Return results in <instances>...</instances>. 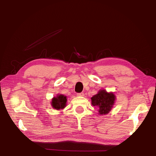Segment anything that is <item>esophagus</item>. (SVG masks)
<instances>
[{"mask_svg":"<svg viewBox=\"0 0 156 156\" xmlns=\"http://www.w3.org/2000/svg\"><path fill=\"white\" fill-rule=\"evenodd\" d=\"M77 96H84V94L83 92L78 93V94H77Z\"/></svg>","mask_w":156,"mask_h":156,"instance_id":"1","label":"esophagus"}]
</instances>
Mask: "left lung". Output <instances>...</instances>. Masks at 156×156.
I'll return each mask as SVG.
<instances>
[{
	"label": "left lung",
	"mask_w": 156,
	"mask_h": 156,
	"mask_svg": "<svg viewBox=\"0 0 156 156\" xmlns=\"http://www.w3.org/2000/svg\"><path fill=\"white\" fill-rule=\"evenodd\" d=\"M116 97L112 92H107L105 90H100L91 98L92 105L98 108L100 115H106L111 111L114 105Z\"/></svg>",
	"instance_id": "obj_1"
}]
</instances>
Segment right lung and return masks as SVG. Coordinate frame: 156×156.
<instances>
[{"label":"right lung","mask_w":156,"mask_h":156,"mask_svg":"<svg viewBox=\"0 0 156 156\" xmlns=\"http://www.w3.org/2000/svg\"><path fill=\"white\" fill-rule=\"evenodd\" d=\"M66 96L62 95V94H59L56 97L53 98L51 101V105L56 110L62 109L66 105Z\"/></svg>","instance_id":"obj_1"}]
</instances>
